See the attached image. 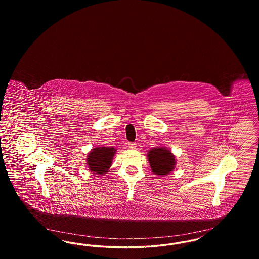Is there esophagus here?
I'll return each mask as SVG.
<instances>
[{"instance_id": "esophagus-1", "label": "esophagus", "mask_w": 259, "mask_h": 259, "mask_svg": "<svg viewBox=\"0 0 259 259\" xmlns=\"http://www.w3.org/2000/svg\"><path fill=\"white\" fill-rule=\"evenodd\" d=\"M128 147L131 149H134L137 147V144L136 143H128Z\"/></svg>"}]
</instances>
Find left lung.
<instances>
[{
  "label": "left lung",
  "mask_w": 259,
  "mask_h": 259,
  "mask_svg": "<svg viewBox=\"0 0 259 259\" xmlns=\"http://www.w3.org/2000/svg\"><path fill=\"white\" fill-rule=\"evenodd\" d=\"M148 158L151 171L155 175L165 176L175 169V155L166 148H151L148 151Z\"/></svg>",
  "instance_id": "8db88e82"
}]
</instances>
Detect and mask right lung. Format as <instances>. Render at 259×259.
<instances>
[{"instance_id": "right-lung-1", "label": "right lung", "mask_w": 259, "mask_h": 259, "mask_svg": "<svg viewBox=\"0 0 259 259\" xmlns=\"http://www.w3.org/2000/svg\"><path fill=\"white\" fill-rule=\"evenodd\" d=\"M116 149L110 147L93 148L87 155V165L90 171L104 175L111 168L112 158Z\"/></svg>"}]
</instances>
